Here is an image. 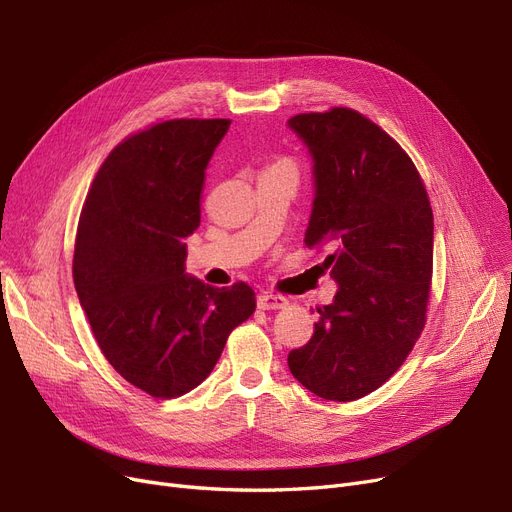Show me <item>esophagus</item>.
<instances>
[{
    "instance_id": "esophagus-1",
    "label": "esophagus",
    "mask_w": 512,
    "mask_h": 512,
    "mask_svg": "<svg viewBox=\"0 0 512 512\" xmlns=\"http://www.w3.org/2000/svg\"><path fill=\"white\" fill-rule=\"evenodd\" d=\"M286 303H288V299L282 297V295H276V293H261L257 297V307L259 309H280Z\"/></svg>"
}]
</instances>
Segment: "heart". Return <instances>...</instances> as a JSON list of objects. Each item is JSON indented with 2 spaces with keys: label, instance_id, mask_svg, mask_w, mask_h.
Here are the masks:
<instances>
[{
  "label": "heart",
  "instance_id": "1",
  "mask_svg": "<svg viewBox=\"0 0 512 512\" xmlns=\"http://www.w3.org/2000/svg\"><path fill=\"white\" fill-rule=\"evenodd\" d=\"M274 165H284V167H291V169H295L291 161H284V159H282V161H278V163H274Z\"/></svg>",
  "mask_w": 512,
  "mask_h": 512
}]
</instances>
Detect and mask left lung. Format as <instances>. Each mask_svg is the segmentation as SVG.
I'll use <instances>...</instances> for the list:
<instances>
[{
    "instance_id": "left-lung-1",
    "label": "left lung",
    "mask_w": 512,
    "mask_h": 512,
    "mask_svg": "<svg viewBox=\"0 0 512 512\" xmlns=\"http://www.w3.org/2000/svg\"><path fill=\"white\" fill-rule=\"evenodd\" d=\"M314 161L305 244L337 282L311 339L288 353L295 379L330 402L379 389L404 364L427 320L433 211L412 159L351 108L288 119Z\"/></svg>"
}]
</instances>
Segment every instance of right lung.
Here are the masks:
<instances>
[{
    "label": "right lung",
    "instance_id": "1",
    "mask_svg": "<svg viewBox=\"0 0 512 512\" xmlns=\"http://www.w3.org/2000/svg\"><path fill=\"white\" fill-rule=\"evenodd\" d=\"M228 119H171L108 154L81 209L73 280L94 337L127 383L180 397L215 368L255 311L249 284L215 288L186 274L201 226L205 169Z\"/></svg>",
    "mask_w": 512,
    "mask_h": 512
}]
</instances>
